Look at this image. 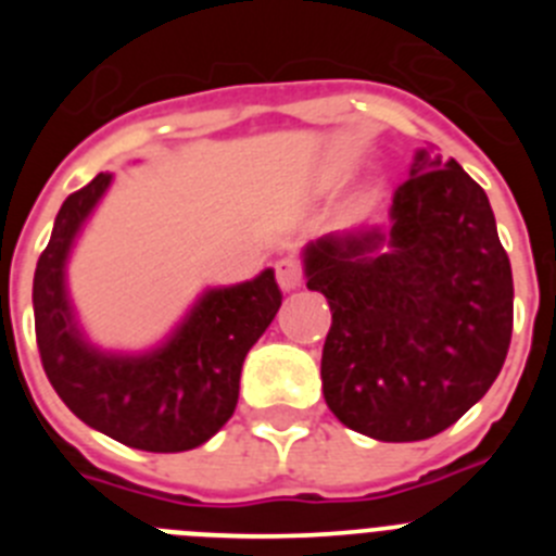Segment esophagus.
I'll return each mask as SVG.
<instances>
[{
  "instance_id": "1",
  "label": "esophagus",
  "mask_w": 556,
  "mask_h": 556,
  "mask_svg": "<svg viewBox=\"0 0 556 556\" xmlns=\"http://www.w3.org/2000/svg\"><path fill=\"white\" fill-rule=\"evenodd\" d=\"M275 278H278V287H281L283 292L301 289L303 287L301 258H294V255H281V258L275 262Z\"/></svg>"
}]
</instances>
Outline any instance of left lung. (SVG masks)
Returning <instances> with one entry per match:
<instances>
[{
	"label": "left lung",
	"instance_id": "8db88e82",
	"mask_svg": "<svg viewBox=\"0 0 556 556\" xmlns=\"http://www.w3.org/2000/svg\"><path fill=\"white\" fill-rule=\"evenodd\" d=\"M390 217V233L308 244L306 287L331 306L328 409L358 434L412 443L454 426L498 378L513 267L488 194L454 159L417 152Z\"/></svg>",
	"mask_w": 556,
	"mask_h": 556
}]
</instances>
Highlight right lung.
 <instances>
[{"label": "right lung", "mask_w": 556, "mask_h": 556, "mask_svg": "<svg viewBox=\"0 0 556 556\" xmlns=\"http://www.w3.org/2000/svg\"><path fill=\"white\" fill-rule=\"evenodd\" d=\"M108 184L111 175L100 172L68 194L38 258L33 308L43 372L83 424L116 443L152 454L198 448L233 415L242 362L281 308V292L273 269H264L255 281L211 289L161 351L139 358L97 353L72 323L63 264Z\"/></svg>", "instance_id": "right-lung-1"}]
</instances>
